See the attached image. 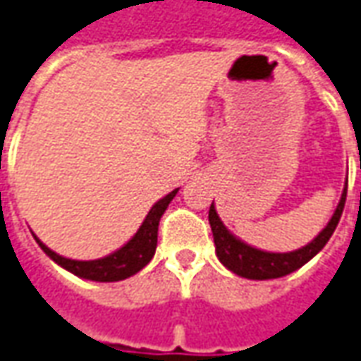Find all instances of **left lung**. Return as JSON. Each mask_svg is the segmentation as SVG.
<instances>
[{"mask_svg": "<svg viewBox=\"0 0 361 361\" xmlns=\"http://www.w3.org/2000/svg\"><path fill=\"white\" fill-rule=\"evenodd\" d=\"M345 193H348V181L342 191L340 203L336 205V212L332 219L328 221L322 231L316 235L308 245H304L302 249H296L290 252H269L255 249L251 245L243 243L233 235L215 212V205L212 203L209 207V225L213 231V241H215V252L217 259L221 261L231 273L239 274L243 279H251V281H269V279H281L286 274L294 273L296 269H300L306 264L312 257L324 249L328 239L332 237L336 225L342 217L345 203Z\"/></svg>", "mask_w": 361, "mask_h": 361, "instance_id": "1", "label": "left lung"}]
</instances>
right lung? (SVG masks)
I'll use <instances>...</instances> for the list:
<instances>
[{
    "instance_id": "obj_1",
    "label": "right lung",
    "mask_w": 361,
    "mask_h": 361,
    "mask_svg": "<svg viewBox=\"0 0 361 361\" xmlns=\"http://www.w3.org/2000/svg\"><path fill=\"white\" fill-rule=\"evenodd\" d=\"M176 193H178V190L170 191L166 197H161L160 201L154 203V207L148 212L146 219L140 225L136 235L124 247H120L118 251L110 252L109 257H102V259H97V261H75V259H67V257H61L55 251H51L37 237L35 241L39 243V247L55 263L61 264L63 269H67L68 273L80 276V279L97 281V283H116V281H124V279H128L132 274L142 271L152 261V257L156 252V245H158V225H160L161 215L168 209L170 201L176 197Z\"/></svg>"
}]
</instances>
